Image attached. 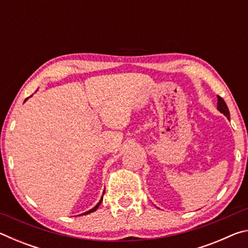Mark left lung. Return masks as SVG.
Wrapping results in <instances>:
<instances>
[{
  "label": "left lung",
  "mask_w": 248,
  "mask_h": 248,
  "mask_svg": "<svg viewBox=\"0 0 248 248\" xmlns=\"http://www.w3.org/2000/svg\"><path fill=\"white\" fill-rule=\"evenodd\" d=\"M217 110H220L222 114L228 117V118H230L229 108H228V106H226V104L223 100V98L220 97V96H217Z\"/></svg>",
  "instance_id": "8db88e82"
}]
</instances>
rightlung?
<instances>
[{"label":"right lung","instance_id":"right-lung-1","mask_svg":"<svg viewBox=\"0 0 248 248\" xmlns=\"http://www.w3.org/2000/svg\"><path fill=\"white\" fill-rule=\"evenodd\" d=\"M104 192H105V191H104ZM102 201H103V197H102V199H100V201H99V202H98L97 204H96V205H95V207H94L93 209H91V210H90V211H87V212H85V213H83V215H89V213H91V212H94V211H96V210H97V208L99 207V204H100V203H102Z\"/></svg>","mask_w":248,"mask_h":248}]
</instances>
